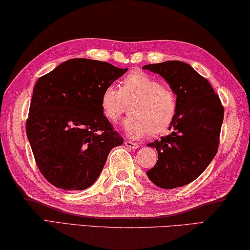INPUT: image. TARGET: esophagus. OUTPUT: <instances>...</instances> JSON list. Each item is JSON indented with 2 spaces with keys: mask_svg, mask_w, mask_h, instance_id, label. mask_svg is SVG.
<instances>
[{
  "mask_svg": "<svg viewBox=\"0 0 250 250\" xmlns=\"http://www.w3.org/2000/svg\"><path fill=\"white\" fill-rule=\"evenodd\" d=\"M125 145L126 147L131 148V149H136V148L140 147V144H136V143H133V142H131V141H125Z\"/></svg>",
  "mask_w": 250,
  "mask_h": 250,
  "instance_id": "esophagus-1",
  "label": "esophagus"
}]
</instances>
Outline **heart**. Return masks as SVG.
Segmentation results:
<instances>
[{
	"instance_id": "heart-1",
	"label": "heart",
	"mask_w": 250,
	"mask_h": 250,
	"mask_svg": "<svg viewBox=\"0 0 250 250\" xmlns=\"http://www.w3.org/2000/svg\"><path fill=\"white\" fill-rule=\"evenodd\" d=\"M131 103V116L122 122V129L132 140L149 133L152 136L166 133L176 118V94L147 73L131 72L122 79L119 88L108 84L101 95V108L111 124L119 120L126 104Z\"/></svg>"
}]
</instances>
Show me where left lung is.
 Instances as JSON below:
<instances>
[{
  "mask_svg": "<svg viewBox=\"0 0 250 250\" xmlns=\"http://www.w3.org/2000/svg\"><path fill=\"white\" fill-rule=\"evenodd\" d=\"M142 68L166 79L178 103L171 134L147 145L158 151L147 176L160 188L182 187L198 178L217 153L224 106L209 82L188 63L166 61Z\"/></svg>",
  "mask_w": 250,
  "mask_h": 250,
  "instance_id": "1",
  "label": "left lung"
}]
</instances>
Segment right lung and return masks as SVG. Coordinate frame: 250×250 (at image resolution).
<instances>
[{
    "label": "right lung",
    "instance_id": "obj_1",
    "mask_svg": "<svg viewBox=\"0 0 250 250\" xmlns=\"http://www.w3.org/2000/svg\"><path fill=\"white\" fill-rule=\"evenodd\" d=\"M126 71L77 58L61 63L35 83L26 136L41 173L57 188H89L110 150L124 143L103 115L101 95Z\"/></svg>",
    "mask_w": 250,
    "mask_h": 250
}]
</instances>
